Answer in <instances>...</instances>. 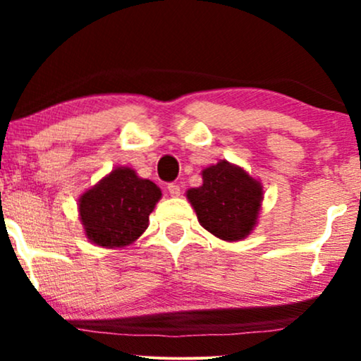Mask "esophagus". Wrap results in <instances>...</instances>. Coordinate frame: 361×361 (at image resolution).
Instances as JSON below:
<instances>
[{
  "mask_svg": "<svg viewBox=\"0 0 361 361\" xmlns=\"http://www.w3.org/2000/svg\"><path fill=\"white\" fill-rule=\"evenodd\" d=\"M168 192H169V195H171V197H180V193H181L180 185L169 183V185H168Z\"/></svg>",
  "mask_w": 361,
  "mask_h": 361,
  "instance_id": "obj_1",
  "label": "esophagus"
}]
</instances>
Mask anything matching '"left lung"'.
I'll return each instance as SVG.
<instances>
[{
  "label": "left lung",
  "mask_w": 361,
  "mask_h": 361,
  "mask_svg": "<svg viewBox=\"0 0 361 361\" xmlns=\"http://www.w3.org/2000/svg\"><path fill=\"white\" fill-rule=\"evenodd\" d=\"M186 198L204 229L222 241L238 243L258 224L263 185L244 168L221 159L202 169V185L190 188Z\"/></svg>",
  "instance_id": "obj_1"
}]
</instances>
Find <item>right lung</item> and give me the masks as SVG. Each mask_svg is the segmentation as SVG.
Wrapping results in <instances>:
<instances>
[{
	"instance_id": "add662e5",
	"label": "right lung",
	"mask_w": 361,
	"mask_h": 361,
	"mask_svg": "<svg viewBox=\"0 0 361 361\" xmlns=\"http://www.w3.org/2000/svg\"><path fill=\"white\" fill-rule=\"evenodd\" d=\"M161 190L128 166H118L86 190L78 214L90 243L106 250L134 244L149 226V214L161 200Z\"/></svg>"
}]
</instances>
